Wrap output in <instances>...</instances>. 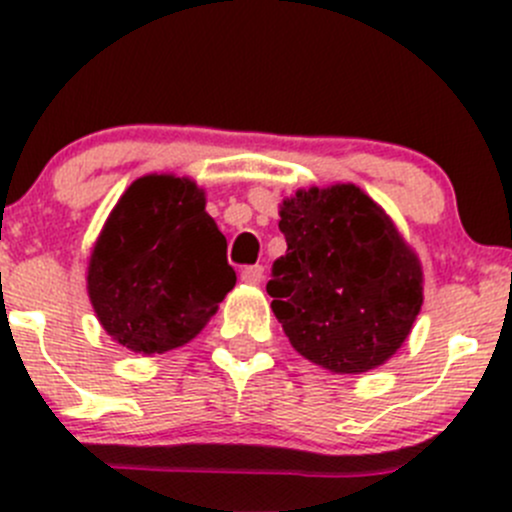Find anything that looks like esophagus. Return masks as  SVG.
I'll use <instances>...</instances> for the list:
<instances>
[{
	"label": "esophagus",
	"mask_w": 512,
	"mask_h": 512,
	"mask_svg": "<svg viewBox=\"0 0 512 512\" xmlns=\"http://www.w3.org/2000/svg\"><path fill=\"white\" fill-rule=\"evenodd\" d=\"M262 277H265V270H262V265L242 267V272H240V280L247 282V285H260Z\"/></svg>",
	"instance_id": "1"
}]
</instances>
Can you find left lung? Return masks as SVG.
Here are the masks:
<instances>
[{"label":"left lung","mask_w":512,"mask_h":512,"mask_svg":"<svg viewBox=\"0 0 512 512\" xmlns=\"http://www.w3.org/2000/svg\"><path fill=\"white\" fill-rule=\"evenodd\" d=\"M287 252L267 294L289 344L332 374H361L401 349L423 304V272L389 215L352 183L297 190L280 205Z\"/></svg>","instance_id":"obj_1"}]
</instances>
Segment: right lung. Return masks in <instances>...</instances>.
I'll return each instance as SVG.
<instances>
[{"instance_id": "1", "label": "right lung", "mask_w": 512, "mask_h": 512, "mask_svg": "<svg viewBox=\"0 0 512 512\" xmlns=\"http://www.w3.org/2000/svg\"><path fill=\"white\" fill-rule=\"evenodd\" d=\"M227 240L188 178L143 175L108 215L89 260L101 327L136 354H163L203 332L235 287Z\"/></svg>"}]
</instances>
